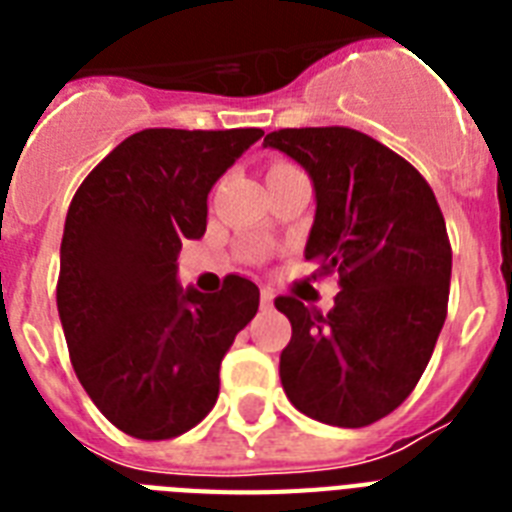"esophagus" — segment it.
I'll list each match as a JSON object with an SVG mask.
<instances>
[{
  "mask_svg": "<svg viewBox=\"0 0 512 512\" xmlns=\"http://www.w3.org/2000/svg\"><path fill=\"white\" fill-rule=\"evenodd\" d=\"M273 300H276V297H273L271 289H263V292H260V305H263V308H273Z\"/></svg>",
  "mask_w": 512,
  "mask_h": 512,
  "instance_id": "esophagus-1",
  "label": "esophagus"
}]
</instances>
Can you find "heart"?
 <instances>
[{"instance_id":"obj_1","label":"heart","mask_w":512,"mask_h":512,"mask_svg":"<svg viewBox=\"0 0 512 512\" xmlns=\"http://www.w3.org/2000/svg\"><path fill=\"white\" fill-rule=\"evenodd\" d=\"M289 167H295V164H287V162H276L271 167V172H268V175H276V172H284V170H289Z\"/></svg>"}]
</instances>
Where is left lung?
<instances>
[{"mask_svg": "<svg viewBox=\"0 0 512 512\" xmlns=\"http://www.w3.org/2000/svg\"><path fill=\"white\" fill-rule=\"evenodd\" d=\"M265 146L313 180L316 217L305 260L337 273L324 316L287 295L292 324L281 385L292 404L337 428H364L406 401L441 335L452 247L436 196L412 164L348 127L279 130Z\"/></svg>", "mask_w": 512, "mask_h": 512, "instance_id": "1", "label": "left lung"}]
</instances>
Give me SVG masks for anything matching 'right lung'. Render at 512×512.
I'll use <instances>...</instances> for the list:
<instances>
[{"mask_svg":"<svg viewBox=\"0 0 512 512\" xmlns=\"http://www.w3.org/2000/svg\"><path fill=\"white\" fill-rule=\"evenodd\" d=\"M263 130H143L79 185L60 244L58 313L74 372L127 436L175 438L215 406L220 361L260 289H183L177 255L207 231V196Z\"/></svg>","mask_w":512,"mask_h":512,"instance_id":"right-lung-1","label":"right lung"}]
</instances>
